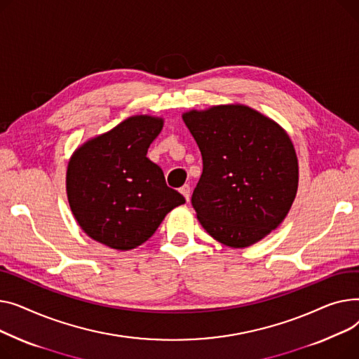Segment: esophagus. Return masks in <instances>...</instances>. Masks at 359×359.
<instances>
[{"mask_svg":"<svg viewBox=\"0 0 359 359\" xmlns=\"http://www.w3.org/2000/svg\"><path fill=\"white\" fill-rule=\"evenodd\" d=\"M180 191H181V194L185 197V200L189 201V197H191V188H189V185H188V184L182 185Z\"/></svg>","mask_w":359,"mask_h":359,"instance_id":"1","label":"esophagus"}]
</instances>
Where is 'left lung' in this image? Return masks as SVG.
Returning <instances> with one entry per match:
<instances>
[{
    "mask_svg": "<svg viewBox=\"0 0 359 359\" xmlns=\"http://www.w3.org/2000/svg\"><path fill=\"white\" fill-rule=\"evenodd\" d=\"M182 120L203 156L191 203L207 233L230 248L269 235L299 187L297 155L284 129L241 104L191 110Z\"/></svg>",
    "mask_w": 359,
    "mask_h": 359,
    "instance_id": "8db88e82",
    "label": "left lung"
}]
</instances>
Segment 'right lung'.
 <instances>
[{"label": "right lung", "instance_id": "1", "mask_svg": "<svg viewBox=\"0 0 359 359\" xmlns=\"http://www.w3.org/2000/svg\"><path fill=\"white\" fill-rule=\"evenodd\" d=\"M162 126L159 117L133 116L72 155L68 201L91 239L118 250L133 249L155 233L172 208L185 203L146 156Z\"/></svg>", "mask_w": 359, "mask_h": 359}]
</instances>
